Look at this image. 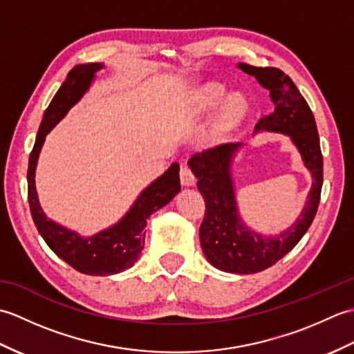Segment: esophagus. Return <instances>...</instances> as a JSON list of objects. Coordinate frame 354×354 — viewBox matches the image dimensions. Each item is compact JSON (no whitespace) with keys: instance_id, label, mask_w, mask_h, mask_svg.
Instances as JSON below:
<instances>
[{"instance_id":"esophagus-1","label":"esophagus","mask_w":354,"mask_h":354,"mask_svg":"<svg viewBox=\"0 0 354 354\" xmlns=\"http://www.w3.org/2000/svg\"><path fill=\"white\" fill-rule=\"evenodd\" d=\"M179 176H181V184L184 187H192L194 185V183H196V178L193 176L192 170L189 169V165H187L185 162L181 164V170H179Z\"/></svg>"}]
</instances>
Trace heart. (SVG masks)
<instances>
[{
	"mask_svg": "<svg viewBox=\"0 0 354 354\" xmlns=\"http://www.w3.org/2000/svg\"><path fill=\"white\" fill-rule=\"evenodd\" d=\"M227 95V89L219 84H209L201 89L198 95V108L202 114H209L223 102ZM248 114V103L240 95H230L228 100L223 103V106L217 117L214 126V133L217 140H223L225 137L236 131L242 124Z\"/></svg>",
	"mask_w": 354,
	"mask_h": 354,
	"instance_id": "heart-1",
	"label": "heart"
}]
</instances>
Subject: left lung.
Masks as SVG:
<instances>
[{
	"label": "left lung",
	"instance_id": "1",
	"mask_svg": "<svg viewBox=\"0 0 354 354\" xmlns=\"http://www.w3.org/2000/svg\"><path fill=\"white\" fill-rule=\"evenodd\" d=\"M237 68L250 74L268 89L274 103L272 114L261 118L255 133L272 132L289 137L304 167L312 176L310 190L298 219L275 234L248 227L239 212L232 165L243 142H230L189 161L205 201V216L199 228L201 246L214 268L231 274H255L270 268L293 250L312 225L322 189V155L315 117L295 84L278 68H261L243 62Z\"/></svg>",
	"mask_w": 354,
	"mask_h": 354
}]
</instances>
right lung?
Wrapping results in <instances>:
<instances>
[{"label":"right lung","instance_id":"add662e5","mask_svg":"<svg viewBox=\"0 0 354 354\" xmlns=\"http://www.w3.org/2000/svg\"><path fill=\"white\" fill-rule=\"evenodd\" d=\"M103 68L104 64L93 62L76 65L68 73L66 80L44 112L35 146L28 158L27 171L30 212L45 243L71 268L82 274L97 277L115 275L133 266L145 246L147 219L181 192L179 164L173 162L160 178H156L138 194L122 219L93 236H82L77 231L50 219L44 213L37 198L35 176L45 137L89 91L95 80V74Z\"/></svg>","mask_w":354,"mask_h":354}]
</instances>
